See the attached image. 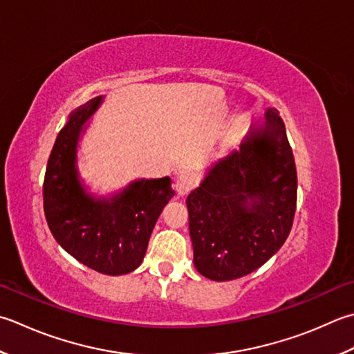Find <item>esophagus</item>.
<instances>
[{
    "label": "esophagus",
    "mask_w": 354,
    "mask_h": 354,
    "mask_svg": "<svg viewBox=\"0 0 354 354\" xmlns=\"http://www.w3.org/2000/svg\"><path fill=\"white\" fill-rule=\"evenodd\" d=\"M195 183H196V178L192 171H183L181 175L178 176L176 184H175L178 196L187 195V193H189L193 187H195Z\"/></svg>",
    "instance_id": "1"
}]
</instances>
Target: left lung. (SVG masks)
Returning a JSON list of instances; mask_svg holds the SVG:
<instances>
[{
  "label": "left lung",
  "instance_id": "1",
  "mask_svg": "<svg viewBox=\"0 0 354 354\" xmlns=\"http://www.w3.org/2000/svg\"><path fill=\"white\" fill-rule=\"evenodd\" d=\"M297 176L279 112L252 124L238 150L207 167L189 196L193 264L213 281L254 272L279 250L292 230Z\"/></svg>",
  "mask_w": 354,
  "mask_h": 354
}]
</instances>
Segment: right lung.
Segmentation results:
<instances>
[{"label":"right lung","instance_id":"1","mask_svg":"<svg viewBox=\"0 0 354 354\" xmlns=\"http://www.w3.org/2000/svg\"><path fill=\"white\" fill-rule=\"evenodd\" d=\"M102 96L68 115L48 156L43 195L48 228L64 250L102 274L120 276L141 266L150 234L175 196L169 176L135 179L110 196L87 190L78 169V144Z\"/></svg>","mask_w":354,"mask_h":354}]
</instances>
